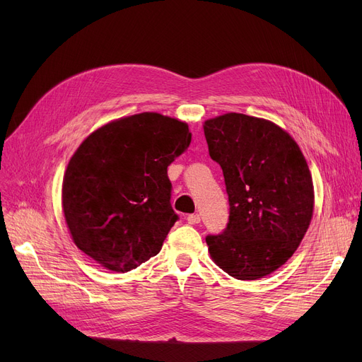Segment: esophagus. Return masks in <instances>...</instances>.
Wrapping results in <instances>:
<instances>
[{
    "label": "esophagus",
    "mask_w": 362,
    "mask_h": 362,
    "mask_svg": "<svg viewBox=\"0 0 362 362\" xmlns=\"http://www.w3.org/2000/svg\"><path fill=\"white\" fill-rule=\"evenodd\" d=\"M186 221L189 224H198V223H201V217H199V214H189L186 217Z\"/></svg>",
    "instance_id": "34e87169"
}]
</instances>
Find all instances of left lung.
I'll return each mask as SVG.
<instances>
[{"label": "left lung", "instance_id": "obj_1", "mask_svg": "<svg viewBox=\"0 0 362 362\" xmlns=\"http://www.w3.org/2000/svg\"><path fill=\"white\" fill-rule=\"evenodd\" d=\"M204 133L229 195L226 230L206 236L208 252L238 280L269 276L305 236L314 213V185L296 141L276 123L227 112L205 120Z\"/></svg>", "mask_w": 362, "mask_h": 362}]
</instances>
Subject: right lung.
Returning <instances> with one entry per match:
<instances>
[{"instance_id": "obj_1", "label": "right lung", "mask_w": 362, "mask_h": 362, "mask_svg": "<svg viewBox=\"0 0 362 362\" xmlns=\"http://www.w3.org/2000/svg\"><path fill=\"white\" fill-rule=\"evenodd\" d=\"M187 123L139 112L93 130L71 156L62 205L78 248L126 273L161 251L177 220L167 167L191 144Z\"/></svg>"}]
</instances>
